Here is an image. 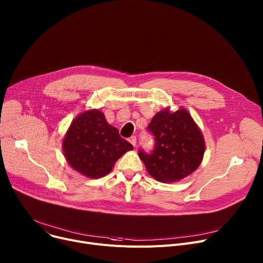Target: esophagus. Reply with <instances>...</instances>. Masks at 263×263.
Instances as JSON below:
<instances>
[{
	"label": "esophagus",
	"mask_w": 263,
	"mask_h": 263,
	"mask_svg": "<svg viewBox=\"0 0 263 263\" xmlns=\"http://www.w3.org/2000/svg\"><path fill=\"white\" fill-rule=\"evenodd\" d=\"M129 142H130V144H131L133 147H135V146H136V137H135V136L130 137V138H129Z\"/></svg>",
	"instance_id": "34e87169"
}]
</instances>
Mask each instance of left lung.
<instances>
[{"instance_id":"8db88e82","label":"left lung","mask_w":263,"mask_h":263,"mask_svg":"<svg viewBox=\"0 0 263 263\" xmlns=\"http://www.w3.org/2000/svg\"><path fill=\"white\" fill-rule=\"evenodd\" d=\"M154 135L152 153L138 151L150 176L162 183L179 182L201 165L205 141L201 129L190 113L180 107L177 111L165 108L157 112L148 126Z\"/></svg>"}]
</instances>
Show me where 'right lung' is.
<instances>
[{
    "label": "right lung",
    "mask_w": 263,
    "mask_h": 263,
    "mask_svg": "<svg viewBox=\"0 0 263 263\" xmlns=\"http://www.w3.org/2000/svg\"><path fill=\"white\" fill-rule=\"evenodd\" d=\"M66 162L74 170L90 179L111 172L119 157L133 150L121 138L98 109L83 111L74 118L62 141Z\"/></svg>",
    "instance_id": "obj_1"
}]
</instances>
